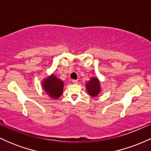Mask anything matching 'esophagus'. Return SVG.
Here are the masks:
<instances>
[{"instance_id": "esophagus-1", "label": "esophagus", "mask_w": 151, "mask_h": 151, "mask_svg": "<svg viewBox=\"0 0 151 151\" xmlns=\"http://www.w3.org/2000/svg\"><path fill=\"white\" fill-rule=\"evenodd\" d=\"M72 83L74 84H77L78 83V81L77 80H72Z\"/></svg>"}]
</instances>
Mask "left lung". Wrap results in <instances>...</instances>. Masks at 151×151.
<instances>
[{
	"label": "left lung",
	"instance_id": "left-lung-1",
	"mask_svg": "<svg viewBox=\"0 0 151 151\" xmlns=\"http://www.w3.org/2000/svg\"><path fill=\"white\" fill-rule=\"evenodd\" d=\"M86 89L89 96L95 97L101 92V84L97 77H92L85 84Z\"/></svg>",
	"mask_w": 151,
	"mask_h": 151
}]
</instances>
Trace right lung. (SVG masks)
<instances>
[{
    "label": "right lung",
    "mask_w": 151,
    "mask_h": 151,
    "mask_svg": "<svg viewBox=\"0 0 151 151\" xmlns=\"http://www.w3.org/2000/svg\"><path fill=\"white\" fill-rule=\"evenodd\" d=\"M42 86L48 96L54 99L60 97L63 93L64 81L53 74L43 79Z\"/></svg>",
    "instance_id": "right-lung-1"
}]
</instances>
